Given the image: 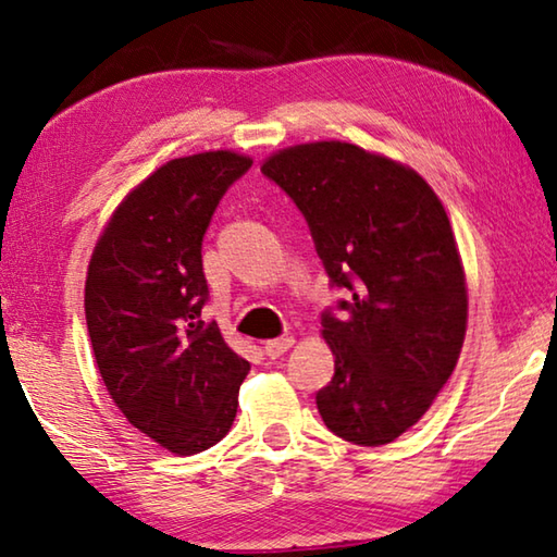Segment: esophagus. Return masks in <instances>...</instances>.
I'll use <instances>...</instances> for the list:
<instances>
[{
  "label": "esophagus",
  "instance_id": "esophagus-1",
  "mask_svg": "<svg viewBox=\"0 0 557 557\" xmlns=\"http://www.w3.org/2000/svg\"><path fill=\"white\" fill-rule=\"evenodd\" d=\"M295 346V336H280V338H270V342H265V354L270 358H277L285 351H289V348Z\"/></svg>",
  "mask_w": 557,
  "mask_h": 557
}]
</instances>
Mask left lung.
<instances>
[{
	"label": "left lung",
	"instance_id": "left-lung-1",
	"mask_svg": "<svg viewBox=\"0 0 557 557\" xmlns=\"http://www.w3.org/2000/svg\"><path fill=\"white\" fill-rule=\"evenodd\" d=\"M262 174L305 213L342 317H322L334 379L317 393L324 425L388 445L430 410L467 334V277L445 206L408 164L338 139L272 152Z\"/></svg>",
	"mask_w": 557,
	"mask_h": 557
}]
</instances>
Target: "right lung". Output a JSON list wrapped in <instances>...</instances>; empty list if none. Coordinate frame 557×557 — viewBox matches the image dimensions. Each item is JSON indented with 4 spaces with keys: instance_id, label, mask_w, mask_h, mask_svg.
Wrapping results in <instances>:
<instances>
[{
    "instance_id": "add662e5",
    "label": "right lung",
    "mask_w": 557,
    "mask_h": 557,
    "mask_svg": "<svg viewBox=\"0 0 557 557\" xmlns=\"http://www.w3.org/2000/svg\"><path fill=\"white\" fill-rule=\"evenodd\" d=\"M250 164L231 149L162 164L117 203L90 256L86 322L100 379L132 428L182 457L228 435L250 371L201 319L203 233Z\"/></svg>"
}]
</instances>
